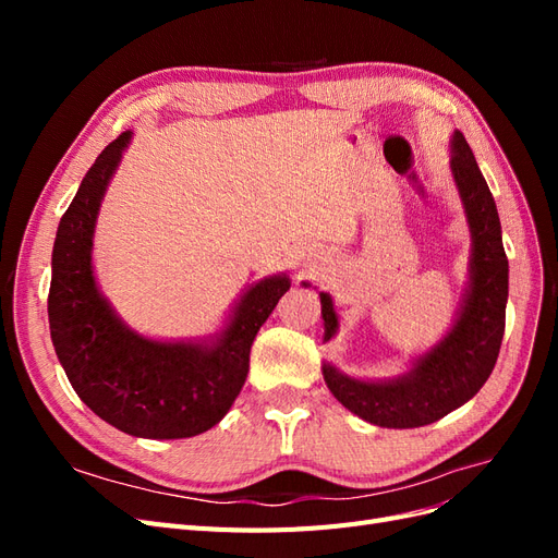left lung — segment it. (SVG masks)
Wrapping results in <instances>:
<instances>
[{"label":"left lung","instance_id":"left-lung-1","mask_svg":"<svg viewBox=\"0 0 558 558\" xmlns=\"http://www.w3.org/2000/svg\"><path fill=\"white\" fill-rule=\"evenodd\" d=\"M449 170L459 191L470 230L468 281L449 330L426 351L416 353L396 377H351L330 361L320 373L330 393L349 412L381 428L428 426L477 396L496 365L508 307L510 267L502 248L500 218L492 191L461 130L449 140ZM302 286H312L302 281ZM324 342L340 330L332 295L318 291Z\"/></svg>","mask_w":558,"mask_h":558}]
</instances>
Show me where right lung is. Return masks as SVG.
Returning <instances> with one entry per match:
<instances>
[{"mask_svg": "<svg viewBox=\"0 0 558 558\" xmlns=\"http://www.w3.org/2000/svg\"><path fill=\"white\" fill-rule=\"evenodd\" d=\"M130 142L128 130L97 156L60 218L50 260V340L76 396L99 418L146 440H181L228 414L248 373L251 344L291 277L246 283L221 328L205 337L158 340L130 328L99 289L93 265L99 207Z\"/></svg>", "mask_w": 558, "mask_h": 558, "instance_id": "1", "label": "right lung"}]
</instances>
